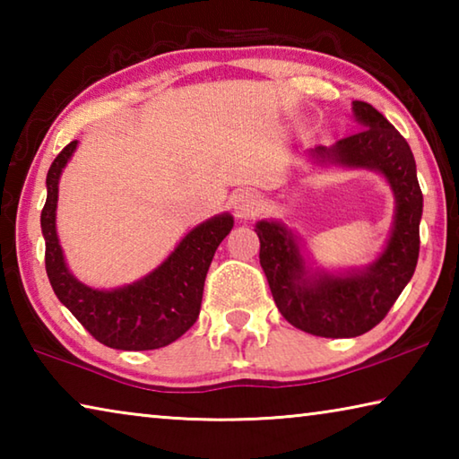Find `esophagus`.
<instances>
[{
  "label": "esophagus",
  "instance_id": "obj_1",
  "mask_svg": "<svg viewBox=\"0 0 459 459\" xmlns=\"http://www.w3.org/2000/svg\"><path fill=\"white\" fill-rule=\"evenodd\" d=\"M261 206L263 200L259 194L253 190H243L235 194V198H232V208H235L238 219H253V216L261 211Z\"/></svg>",
  "mask_w": 459,
  "mask_h": 459
}]
</instances>
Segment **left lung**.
<instances>
[{"label":"left lung","mask_w":459,"mask_h":459,"mask_svg":"<svg viewBox=\"0 0 459 459\" xmlns=\"http://www.w3.org/2000/svg\"><path fill=\"white\" fill-rule=\"evenodd\" d=\"M360 131L307 155L317 166L368 169L394 196V221L383 253L362 269L325 271L306 259L298 235L281 221H259V261L277 309L295 328L322 338H354L383 320L415 273L423 194L415 158L403 135L375 107L354 100Z\"/></svg>","instance_id":"left-lung-1"}]
</instances>
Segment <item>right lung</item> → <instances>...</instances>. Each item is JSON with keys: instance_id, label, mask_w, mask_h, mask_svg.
Returning <instances> with one entry per match:
<instances>
[{"instance_id": "1", "label": "right lung", "mask_w": 459, "mask_h": 459, "mask_svg": "<svg viewBox=\"0 0 459 459\" xmlns=\"http://www.w3.org/2000/svg\"><path fill=\"white\" fill-rule=\"evenodd\" d=\"M79 142H71L46 176L40 224L46 240V273L56 298L100 344L117 351H155L172 344L198 320L204 279L216 248L235 219L229 212L200 222L158 267L115 290H95L68 269L56 235L58 182Z\"/></svg>"}]
</instances>
